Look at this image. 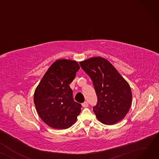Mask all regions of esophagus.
I'll list each match as a JSON object with an SVG mask.
<instances>
[{"mask_svg":"<svg viewBox=\"0 0 159 159\" xmlns=\"http://www.w3.org/2000/svg\"><path fill=\"white\" fill-rule=\"evenodd\" d=\"M82 106L83 107H87L88 106V102L86 101H85L84 103L82 104Z\"/></svg>","mask_w":159,"mask_h":159,"instance_id":"34e87169","label":"esophagus"}]
</instances>
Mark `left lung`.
<instances>
[{
  "instance_id": "8db88e82",
  "label": "left lung",
  "mask_w": 159,
  "mask_h": 159,
  "mask_svg": "<svg viewBox=\"0 0 159 159\" xmlns=\"http://www.w3.org/2000/svg\"><path fill=\"white\" fill-rule=\"evenodd\" d=\"M79 63L92 80L96 91L98 102L93 111L97 119L106 125L122 120L132 102L128 82L109 61L101 57L89 58Z\"/></svg>"
}]
</instances>
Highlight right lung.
Here are the masks:
<instances>
[{"mask_svg":"<svg viewBox=\"0 0 159 159\" xmlns=\"http://www.w3.org/2000/svg\"><path fill=\"white\" fill-rule=\"evenodd\" d=\"M79 68L75 61L57 60L35 89L33 101L37 112L49 127L67 129L76 122L82 106L74 101L70 84Z\"/></svg>","mask_w":159,"mask_h":159,"instance_id":"1","label":"right lung"}]
</instances>
